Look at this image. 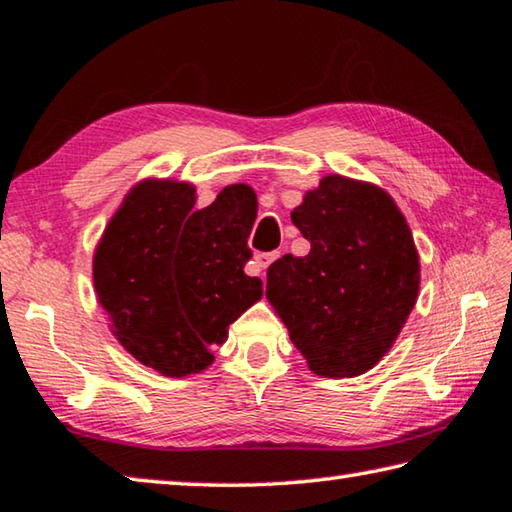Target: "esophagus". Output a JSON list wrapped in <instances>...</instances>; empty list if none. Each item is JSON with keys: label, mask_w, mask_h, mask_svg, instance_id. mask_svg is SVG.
Returning <instances> with one entry per match:
<instances>
[{"label": "esophagus", "mask_w": 512, "mask_h": 512, "mask_svg": "<svg viewBox=\"0 0 512 512\" xmlns=\"http://www.w3.org/2000/svg\"><path fill=\"white\" fill-rule=\"evenodd\" d=\"M277 257H280V253H257L255 255V264L262 268V271H266V268L271 266Z\"/></svg>", "instance_id": "obj_1"}]
</instances>
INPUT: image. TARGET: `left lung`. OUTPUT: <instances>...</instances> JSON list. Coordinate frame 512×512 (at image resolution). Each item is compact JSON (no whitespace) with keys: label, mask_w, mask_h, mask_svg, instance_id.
<instances>
[{"label":"left lung","mask_w":512,"mask_h":512,"mask_svg":"<svg viewBox=\"0 0 512 512\" xmlns=\"http://www.w3.org/2000/svg\"><path fill=\"white\" fill-rule=\"evenodd\" d=\"M311 250L268 266L266 298L309 368L357 377L391 350L418 298L420 262L393 198L327 176L291 212Z\"/></svg>","instance_id":"8db88e82"}]
</instances>
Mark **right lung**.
Listing matches in <instances>:
<instances>
[{"mask_svg": "<svg viewBox=\"0 0 512 512\" xmlns=\"http://www.w3.org/2000/svg\"><path fill=\"white\" fill-rule=\"evenodd\" d=\"M194 203L192 185L146 180L94 253V289L119 343L167 377L210 366L212 345L262 298V280L244 273L255 194L232 185L203 210Z\"/></svg>", "mask_w": 512, "mask_h": 512, "instance_id": "obj_1", "label": "right lung"}]
</instances>
